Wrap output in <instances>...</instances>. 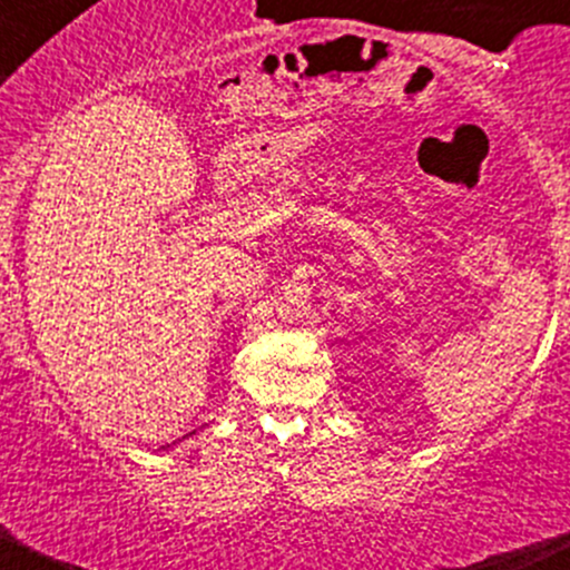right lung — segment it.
Returning a JSON list of instances; mask_svg holds the SVG:
<instances>
[{
    "instance_id": "1",
    "label": "right lung",
    "mask_w": 570,
    "mask_h": 570,
    "mask_svg": "<svg viewBox=\"0 0 570 570\" xmlns=\"http://www.w3.org/2000/svg\"><path fill=\"white\" fill-rule=\"evenodd\" d=\"M193 434H195V431H193ZM163 450H166V448H163Z\"/></svg>"
}]
</instances>
